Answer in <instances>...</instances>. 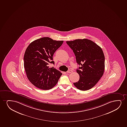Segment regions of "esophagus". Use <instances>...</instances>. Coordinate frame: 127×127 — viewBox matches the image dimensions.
Returning a JSON list of instances; mask_svg holds the SVG:
<instances>
[{
    "label": "esophagus",
    "mask_w": 127,
    "mask_h": 127,
    "mask_svg": "<svg viewBox=\"0 0 127 127\" xmlns=\"http://www.w3.org/2000/svg\"><path fill=\"white\" fill-rule=\"evenodd\" d=\"M72 72V71L71 70H69L67 71V73H71Z\"/></svg>",
    "instance_id": "obj_1"
}]
</instances>
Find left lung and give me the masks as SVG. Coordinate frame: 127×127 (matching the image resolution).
Masks as SVG:
<instances>
[{"label": "left lung", "mask_w": 127, "mask_h": 127, "mask_svg": "<svg viewBox=\"0 0 127 127\" xmlns=\"http://www.w3.org/2000/svg\"><path fill=\"white\" fill-rule=\"evenodd\" d=\"M76 56L80 66L77 70L79 81L74 85L81 91H87L94 87L104 73L105 56L102 49L87 39L66 41Z\"/></svg>", "instance_id": "8db88e82"}]
</instances>
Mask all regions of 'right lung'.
Instances as JSON below:
<instances>
[{
  "mask_svg": "<svg viewBox=\"0 0 127 127\" xmlns=\"http://www.w3.org/2000/svg\"><path fill=\"white\" fill-rule=\"evenodd\" d=\"M63 43V40L44 37L29 45L24 57V68L27 77L34 86L47 90L57 84L62 73L56 68H49L48 64H54L53 56Z\"/></svg>",
  "mask_w": 127,
  "mask_h": 127,
  "instance_id": "add662e5",
  "label": "right lung"
}]
</instances>
